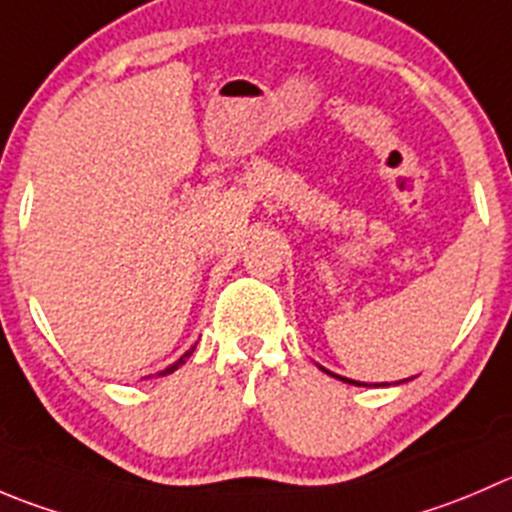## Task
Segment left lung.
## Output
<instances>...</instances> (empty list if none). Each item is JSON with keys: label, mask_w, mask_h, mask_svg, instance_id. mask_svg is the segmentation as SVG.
<instances>
[{"label": "left lung", "mask_w": 512, "mask_h": 512, "mask_svg": "<svg viewBox=\"0 0 512 512\" xmlns=\"http://www.w3.org/2000/svg\"><path fill=\"white\" fill-rule=\"evenodd\" d=\"M332 375V372H330ZM335 377H340V375H335ZM340 380H345V382H352V385H360V382H355V380H347V377H340Z\"/></svg>", "instance_id": "left-lung-1"}]
</instances>
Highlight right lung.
Instances as JSON below:
<instances>
[{"label":"right lung","mask_w":512,"mask_h":512,"mask_svg":"<svg viewBox=\"0 0 512 512\" xmlns=\"http://www.w3.org/2000/svg\"><path fill=\"white\" fill-rule=\"evenodd\" d=\"M187 355H190V352H187ZM187 355H185V357H187ZM185 357H182V360H180V362H175V365H172V367H167V370H165V372H162V375H167V372L177 370V367H180V365H182V362H185Z\"/></svg>","instance_id":"1"}]
</instances>
